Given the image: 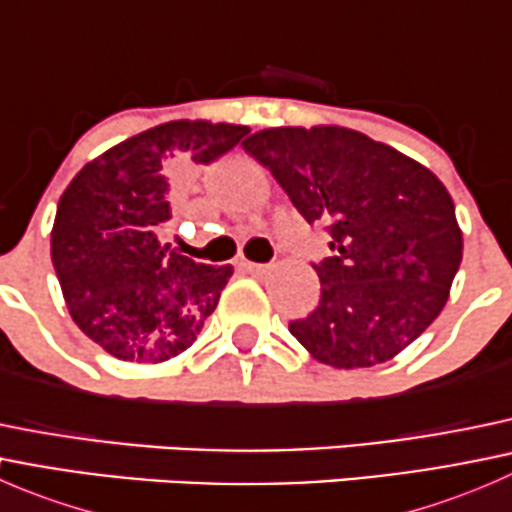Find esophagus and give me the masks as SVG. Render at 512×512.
<instances>
[{"label":"esophagus","instance_id":"1","mask_svg":"<svg viewBox=\"0 0 512 512\" xmlns=\"http://www.w3.org/2000/svg\"><path fill=\"white\" fill-rule=\"evenodd\" d=\"M245 270L250 272V275L262 277V275H267V272L272 270V265H260V262H245Z\"/></svg>","mask_w":512,"mask_h":512}]
</instances>
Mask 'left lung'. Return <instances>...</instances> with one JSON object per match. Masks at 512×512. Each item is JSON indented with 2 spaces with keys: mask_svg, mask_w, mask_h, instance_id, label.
Here are the masks:
<instances>
[{
  "mask_svg": "<svg viewBox=\"0 0 512 512\" xmlns=\"http://www.w3.org/2000/svg\"><path fill=\"white\" fill-rule=\"evenodd\" d=\"M309 225H327L319 304L289 332L337 369L384 364L441 314L463 237L441 180L391 146L339 126L267 128L242 143Z\"/></svg>",
  "mask_w": 512,
  "mask_h": 512,
  "instance_id": "1",
  "label": "left lung"
}]
</instances>
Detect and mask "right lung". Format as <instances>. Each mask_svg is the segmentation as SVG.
Wrapping results in <instances>:
<instances>
[{
	"instance_id": "obj_1",
	"label": "right lung",
	"mask_w": 512,
	"mask_h": 512,
	"mask_svg": "<svg viewBox=\"0 0 512 512\" xmlns=\"http://www.w3.org/2000/svg\"><path fill=\"white\" fill-rule=\"evenodd\" d=\"M245 126L170 121L86 163L56 208L51 262L81 332L123 361L160 364L198 339L232 267L158 240L183 178L225 156Z\"/></svg>"
}]
</instances>
